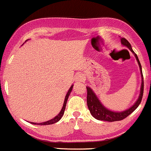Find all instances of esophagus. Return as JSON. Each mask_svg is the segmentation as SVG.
I'll return each instance as SVG.
<instances>
[{
  "instance_id": "1",
  "label": "esophagus",
  "mask_w": 151,
  "mask_h": 151,
  "mask_svg": "<svg viewBox=\"0 0 151 151\" xmlns=\"http://www.w3.org/2000/svg\"><path fill=\"white\" fill-rule=\"evenodd\" d=\"M83 81H84V77H83V75H81V74H79V75L77 76V77H76V81L83 82Z\"/></svg>"
}]
</instances>
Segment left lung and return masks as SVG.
<instances>
[{
  "mask_svg": "<svg viewBox=\"0 0 151 151\" xmlns=\"http://www.w3.org/2000/svg\"><path fill=\"white\" fill-rule=\"evenodd\" d=\"M121 40V43L123 45L126 46L127 47L130 49L131 52L134 54L136 59H137V62H138L139 66L140 71H141L142 74V85H141V90H140V95L139 97L138 100L137 101V102L135 103L133 106H131V108L128 109L124 111H122V112H114V111H111L110 110L107 109L102 104H101L100 101L98 100V98H97V96L95 95V94L94 93L93 91L91 89L90 87L87 86L86 87V90H87V98H86V103H87L88 108H89L90 113L92 114V115L95 117V119L98 120H104V121H108V122H114V121H119V120H122L123 119L126 118L129 114H131L137 107L139 106V105L141 103L142 99L143 96V91H144V79H143V75L142 72V66L141 64H140L139 60L138 59V56L134 52V50L131 48V45L129 43V42L126 40L124 37H122L120 39Z\"/></svg>",
  "mask_w": 151,
  "mask_h": 151,
  "instance_id": "obj_1",
  "label": "left lung"
}]
</instances>
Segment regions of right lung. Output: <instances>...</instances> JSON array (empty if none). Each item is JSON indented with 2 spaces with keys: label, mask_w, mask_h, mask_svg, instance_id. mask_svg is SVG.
<instances>
[{
  "label": "right lung",
  "mask_w": 151,
  "mask_h": 151,
  "mask_svg": "<svg viewBox=\"0 0 151 151\" xmlns=\"http://www.w3.org/2000/svg\"><path fill=\"white\" fill-rule=\"evenodd\" d=\"M73 86H71L70 88L69 91H68V92L67 93L66 96H65V102H64V105H63V107H62V110H61L60 113H59V114H58L56 117H55L54 118L52 119V120H48V121H46V122H44V123H31L32 124H34V125H39V126H44V125H50V124H53V123H56V122L59 121V120H60L61 118H62V117L63 116L64 114V112H65V107H66V104H67V101H68V97H69L71 91H72V89H73Z\"/></svg>",
  "instance_id": "obj_1"
}]
</instances>
